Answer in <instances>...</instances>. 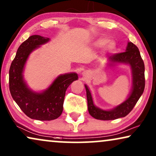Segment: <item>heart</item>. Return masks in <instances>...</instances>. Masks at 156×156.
<instances>
[{
  "label": "heart",
  "instance_id": "heart-1",
  "mask_svg": "<svg viewBox=\"0 0 156 156\" xmlns=\"http://www.w3.org/2000/svg\"><path fill=\"white\" fill-rule=\"evenodd\" d=\"M107 40L105 38H101L99 39H98L95 42V45L97 46L101 47L103 46V45H105V43H106ZM116 48V43L115 41H108L106 45H105V49H106L107 51L108 52H113V51H115V49Z\"/></svg>",
  "mask_w": 156,
  "mask_h": 156
}]
</instances>
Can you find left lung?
Here are the masks:
<instances>
[{"label":"left lung","mask_w":156,"mask_h":156,"mask_svg":"<svg viewBox=\"0 0 156 156\" xmlns=\"http://www.w3.org/2000/svg\"><path fill=\"white\" fill-rule=\"evenodd\" d=\"M108 61L111 65L118 63L129 64L132 70L133 87L129 96L123 103L110 111H104L94 105L90 91L85 85L88 112L92 117L98 120H110L125 117L136 105L145 88V66L136 45L128 42L125 52L113 54L108 57Z\"/></svg>","instance_id":"1"}]
</instances>
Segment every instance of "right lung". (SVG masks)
<instances>
[{"instance_id":"1","label":"right lung","mask_w":156,"mask_h":156,"mask_svg":"<svg viewBox=\"0 0 156 156\" xmlns=\"http://www.w3.org/2000/svg\"><path fill=\"white\" fill-rule=\"evenodd\" d=\"M49 40L38 35L29 37L18 48L9 70V88L12 98L28 117L38 120H54L61 115L66 91L78 78L76 73L61 75L42 93L33 92L28 88L23 76L27 59L31 52Z\"/></svg>"}]
</instances>
